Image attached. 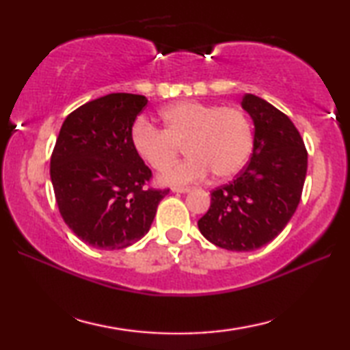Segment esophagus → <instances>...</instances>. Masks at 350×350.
I'll return each mask as SVG.
<instances>
[{
  "mask_svg": "<svg viewBox=\"0 0 350 350\" xmlns=\"http://www.w3.org/2000/svg\"><path fill=\"white\" fill-rule=\"evenodd\" d=\"M173 191L174 193H188V191H191V187H174Z\"/></svg>",
  "mask_w": 350,
  "mask_h": 350,
  "instance_id": "obj_1",
  "label": "esophagus"
}]
</instances>
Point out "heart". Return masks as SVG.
Listing matches in <instances>:
<instances>
[{
	"label": "heart",
	"mask_w": 350,
	"mask_h": 350,
	"mask_svg": "<svg viewBox=\"0 0 350 350\" xmlns=\"http://www.w3.org/2000/svg\"><path fill=\"white\" fill-rule=\"evenodd\" d=\"M162 131L139 122L131 129V145L148 167L168 168L179 156L187 161L159 176L167 185L204 180L211 171L228 179L245 167L253 151V128L247 114L233 106L177 102L159 112Z\"/></svg>",
	"instance_id": "obj_1"
}]
</instances>
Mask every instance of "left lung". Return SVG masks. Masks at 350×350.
Returning <instances> with one entry per match:
<instances>
[{
	"mask_svg": "<svg viewBox=\"0 0 350 350\" xmlns=\"http://www.w3.org/2000/svg\"><path fill=\"white\" fill-rule=\"evenodd\" d=\"M254 125L253 154L227 185L211 191L198 227L225 250L252 252L280 234L295 215L307 174V151L292 120L264 98L241 102Z\"/></svg>",
	"mask_w": 350,
	"mask_h": 350,
	"instance_id": "8db88e82",
	"label": "left lung"
}]
</instances>
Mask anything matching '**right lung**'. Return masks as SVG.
<instances>
[{"mask_svg":"<svg viewBox=\"0 0 350 350\" xmlns=\"http://www.w3.org/2000/svg\"><path fill=\"white\" fill-rule=\"evenodd\" d=\"M148 100L108 94L63 122L51 157V180L63 221L100 250H120L150 232L170 189L144 188L151 170L135 154L131 129Z\"/></svg>","mask_w":350,"mask_h":350,"instance_id":"obj_1","label":"right lung"}]
</instances>
